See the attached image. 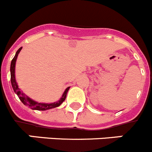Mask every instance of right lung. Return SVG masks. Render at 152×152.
I'll list each match as a JSON object with an SVG mask.
<instances>
[{
    "label": "right lung",
    "mask_w": 152,
    "mask_h": 152,
    "mask_svg": "<svg viewBox=\"0 0 152 152\" xmlns=\"http://www.w3.org/2000/svg\"><path fill=\"white\" fill-rule=\"evenodd\" d=\"M22 49V47L20 48L17 52L15 53V57H13V59L12 60L11 62V66H10V75H11V83H12V89H13L14 92L17 94V95L18 96L19 99L21 100V102L24 104L26 106H28L30 109L32 110H46L52 109V108L57 107L60 106L62 103L65 101L66 98V95H67V92L69 91V88H66V89L65 90L64 93L63 94V96L61 97V99L57 102H53V103L50 104H45V103H39V102H35V101L32 100L31 99H30L28 96L24 95L20 89L18 88V84L16 83V80H15V63H16L17 57H18V53L21 51V50Z\"/></svg>",
    "instance_id": "right-lung-1"
}]
</instances>
